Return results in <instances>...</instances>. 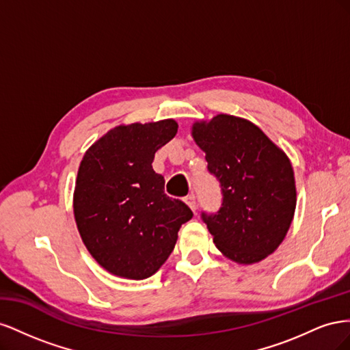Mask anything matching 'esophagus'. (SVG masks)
Segmentation results:
<instances>
[{"label": "esophagus", "mask_w": 350, "mask_h": 350, "mask_svg": "<svg viewBox=\"0 0 350 350\" xmlns=\"http://www.w3.org/2000/svg\"><path fill=\"white\" fill-rule=\"evenodd\" d=\"M184 201L187 203V206L191 208L194 213H196V210H197V200H196V196L194 194H189V196H187L185 198H184Z\"/></svg>", "instance_id": "1"}]
</instances>
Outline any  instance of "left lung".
Instances as JSON below:
<instances>
[{
	"instance_id": "obj_1",
	"label": "left lung",
	"mask_w": 350,
	"mask_h": 350,
	"mask_svg": "<svg viewBox=\"0 0 350 350\" xmlns=\"http://www.w3.org/2000/svg\"><path fill=\"white\" fill-rule=\"evenodd\" d=\"M191 134L224 196L217 213H201L215 245L238 264L264 260L284 239L295 213L289 157L257 125L234 115L197 121Z\"/></svg>"
}]
</instances>
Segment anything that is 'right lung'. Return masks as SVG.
I'll use <instances>...</instances> for the list:
<instances>
[{"mask_svg": "<svg viewBox=\"0 0 350 350\" xmlns=\"http://www.w3.org/2000/svg\"><path fill=\"white\" fill-rule=\"evenodd\" d=\"M176 131L174 120L118 125L83 156L74 217L92 257L115 276L150 278L193 217L181 200L165 194V179L152 167L154 153Z\"/></svg>", "mask_w": 350, "mask_h": 350, "instance_id": "add662e5", "label": "right lung"}]
</instances>
